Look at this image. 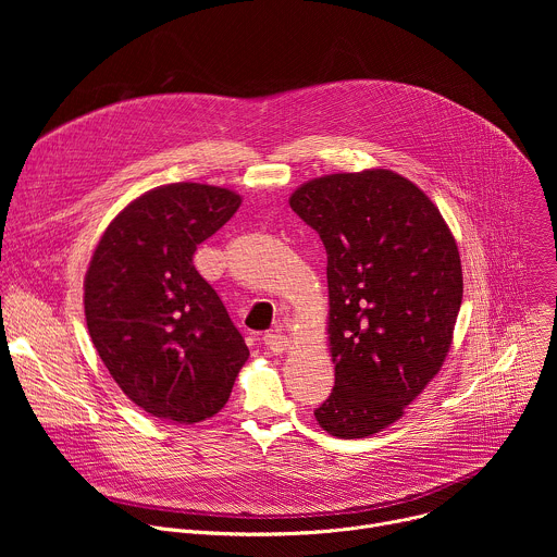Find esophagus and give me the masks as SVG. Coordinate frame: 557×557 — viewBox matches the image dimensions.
<instances>
[{"mask_svg":"<svg viewBox=\"0 0 557 557\" xmlns=\"http://www.w3.org/2000/svg\"><path fill=\"white\" fill-rule=\"evenodd\" d=\"M262 342H264V346H267L271 352H284V350L288 348V339H286L282 333H277V331L267 333V335L262 337Z\"/></svg>","mask_w":557,"mask_h":557,"instance_id":"1","label":"esophagus"}]
</instances>
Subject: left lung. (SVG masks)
<instances>
[{"label":"left lung","mask_w":557,"mask_h":557,"mask_svg":"<svg viewBox=\"0 0 557 557\" xmlns=\"http://www.w3.org/2000/svg\"><path fill=\"white\" fill-rule=\"evenodd\" d=\"M288 202L329 256L335 387L314 419L337 438L372 436L449 352L462 301L456 240L436 205L389 170L314 178Z\"/></svg>","instance_id":"1"}]
</instances>
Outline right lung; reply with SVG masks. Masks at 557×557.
I'll use <instances>...</instances> for the list:
<instances>
[{"label":"right lung","mask_w":557,"mask_h":557,"mask_svg":"<svg viewBox=\"0 0 557 557\" xmlns=\"http://www.w3.org/2000/svg\"><path fill=\"white\" fill-rule=\"evenodd\" d=\"M211 185L174 183L129 202L86 273L92 344L127 399L156 419L198 423L228 401L249 348L196 271L194 253L240 207Z\"/></svg>","instance_id":"add662e5"}]
</instances>
